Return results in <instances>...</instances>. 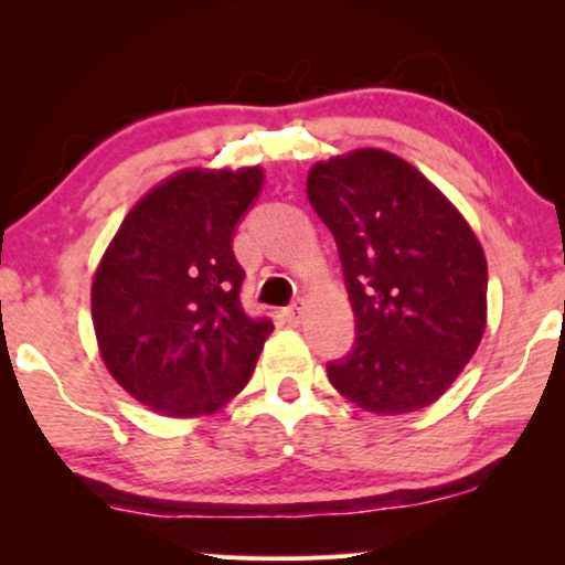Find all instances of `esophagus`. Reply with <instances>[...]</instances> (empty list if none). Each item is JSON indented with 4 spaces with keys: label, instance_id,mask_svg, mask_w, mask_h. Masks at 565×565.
<instances>
[{
    "label": "esophagus",
    "instance_id": "obj_1",
    "mask_svg": "<svg viewBox=\"0 0 565 565\" xmlns=\"http://www.w3.org/2000/svg\"><path fill=\"white\" fill-rule=\"evenodd\" d=\"M282 319L288 323H300V319H303V308H300V303L282 308Z\"/></svg>",
    "mask_w": 565,
    "mask_h": 565
}]
</instances>
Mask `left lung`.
Returning <instances> with one entry per match:
<instances>
[{"instance_id":"1","label":"left lung","mask_w":565,"mask_h":565,"mask_svg":"<svg viewBox=\"0 0 565 565\" xmlns=\"http://www.w3.org/2000/svg\"><path fill=\"white\" fill-rule=\"evenodd\" d=\"M308 200L342 259L354 344L327 373L373 414H408L443 396L486 329L489 269L455 205L396 153L319 161Z\"/></svg>"}]
</instances>
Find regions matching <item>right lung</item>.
Wrapping results in <instances>:
<instances>
[{
  "mask_svg": "<svg viewBox=\"0 0 565 565\" xmlns=\"http://www.w3.org/2000/svg\"><path fill=\"white\" fill-rule=\"evenodd\" d=\"M262 169L174 174L138 200L92 282L99 352L130 396L164 416L221 408L249 383L267 316L242 306L234 234Z\"/></svg>",
  "mask_w": 565,
  "mask_h": 565,
  "instance_id": "add662e5",
  "label": "right lung"
}]
</instances>
